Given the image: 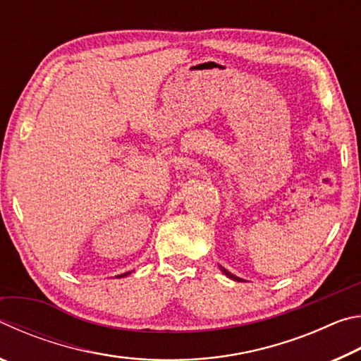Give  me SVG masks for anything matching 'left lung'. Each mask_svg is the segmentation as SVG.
Listing matches in <instances>:
<instances>
[{
    "label": "left lung",
    "instance_id": "left-lung-1",
    "mask_svg": "<svg viewBox=\"0 0 361 361\" xmlns=\"http://www.w3.org/2000/svg\"><path fill=\"white\" fill-rule=\"evenodd\" d=\"M219 269H221V272L224 274L226 277H229V279H232V280H235V282H243V280H242L240 277H237V276H234V274H231L229 271H226V269H224L223 266H219Z\"/></svg>",
    "mask_w": 361,
    "mask_h": 361
}]
</instances>
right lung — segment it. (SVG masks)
Listing matches in <instances>:
<instances>
[{
  "label": "right lung",
  "instance_id": "add662e5",
  "mask_svg": "<svg viewBox=\"0 0 361 361\" xmlns=\"http://www.w3.org/2000/svg\"><path fill=\"white\" fill-rule=\"evenodd\" d=\"M129 274H130V272H126V274H121V276H118V277H119V279H121V277H126V276H129Z\"/></svg>",
  "mask_w": 361,
  "mask_h": 361
}]
</instances>
